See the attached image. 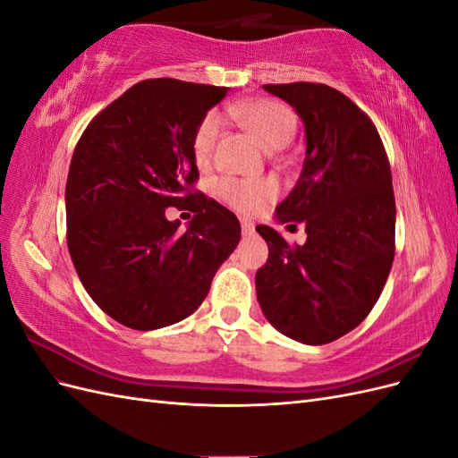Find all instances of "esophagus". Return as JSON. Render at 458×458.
I'll return each instance as SVG.
<instances>
[{
  "instance_id": "1",
  "label": "esophagus",
  "mask_w": 458,
  "mask_h": 458,
  "mask_svg": "<svg viewBox=\"0 0 458 458\" xmlns=\"http://www.w3.org/2000/svg\"><path fill=\"white\" fill-rule=\"evenodd\" d=\"M241 227H242L244 237H250V234H254V224H252L250 219H242L241 221Z\"/></svg>"
}]
</instances>
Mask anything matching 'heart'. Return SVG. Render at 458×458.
<instances>
[{
    "label": "heart",
    "mask_w": 458,
    "mask_h": 458,
    "mask_svg": "<svg viewBox=\"0 0 458 458\" xmlns=\"http://www.w3.org/2000/svg\"><path fill=\"white\" fill-rule=\"evenodd\" d=\"M227 114L239 120L250 131L256 143L267 152L286 147L296 131V116L293 110L271 99L233 105L227 108ZM217 133L219 116L216 113H208L197 126L195 137H192V152H195L199 164H206L212 158ZM219 195L234 210L256 214L276 197V187L269 179H258V182L224 179L219 183Z\"/></svg>",
    "instance_id": "1"
}]
</instances>
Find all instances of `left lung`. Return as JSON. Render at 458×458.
<instances>
[{
  "label": "left lung",
  "mask_w": 458,
  "mask_h": 458,
  "mask_svg": "<svg viewBox=\"0 0 458 458\" xmlns=\"http://www.w3.org/2000/svg\"><path fill=\"white\" fill-rule=\"evenodd\" d=\"M263 89L293 106L306 130L301 174L275 219L303 224L308 239L290 246L273 227H256L269 246L266 266L256 273V294L281 335L323 345L363 321L390 275V162L370 118L338 89L311 81Z\"/></svg>",
  "instance_id": "left-lung-1"
}]
</instances>
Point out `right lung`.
I'll use <instances>...</instances> for the list:
<instances>
[{
	"mask_svg": "<svg viewBox=\"0 0 458 458\" xmlns=\"http://www.w3.org/2000/svg\"><path fill=\"white\" fill-rule=\"evenodd\" d=\"M227 88L145 80L97 114L68 170L66 242L76 273L108 317L135 330L195 313L241 241L237 216L189 185L192 137ZM170 205L196 214L185 232Z\"/></svg>",
	"mask_w": 458,
	"mask_h": 458,
	"instance_id": "obj_1",
	"label": "right lung"
}]
</instances>
